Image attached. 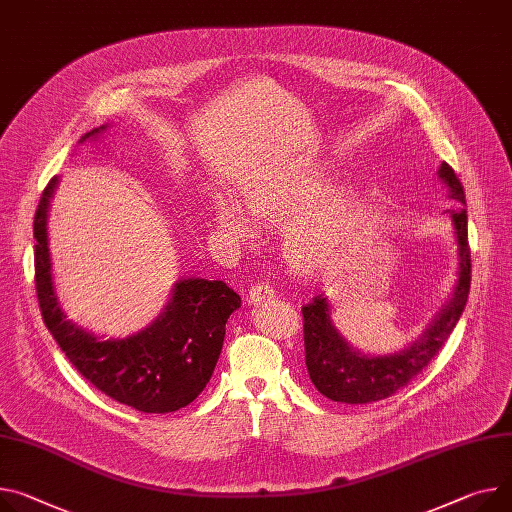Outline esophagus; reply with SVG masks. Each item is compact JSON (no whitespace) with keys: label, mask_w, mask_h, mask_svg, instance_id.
I'll list each match as a JSON object with an SVG mask.
<instances>
[{"label":"esophagus","mask_w":512,"mask_h":512,"mask_svg":"<svg viewBox=\"0 0 512 512\" xmlns=\"http://www.w3.org/2000/svg\"><path fill=\"white\" fill-rule=\"evenodd\" d=\"M274 295H277V291H274V287H272L270 283H266V281H260V283H256V285H252V287L248 289V303L258 305V303H262L264 299H270V297H274Z\"/></svg>","instance_id":"esophagus-1"}]
</instances>
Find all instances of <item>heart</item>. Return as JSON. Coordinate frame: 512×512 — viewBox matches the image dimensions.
<instances>
[{
    "label": "heart",
    "instance_id": "1",
    "mask_svg": "<svg viewBox=\"0 0 512 512\" xmlns=\"http://www.w3.org/2000/svg\"><path fill=\"white\" fill-rule=\"evenodd\" d=\"M328 186L320 168H299L262 174L244 188L246 209L264 223L285 224V254L301 270L324 266L344 242L355 221L357 194L342 188L311 203ZM215 223L235 240H250L256 223L244 209L231 201L217 199L213 205Z\"/></svg>",
    "mask_w": 512,
    "mask_h": 512
}]
</instances>
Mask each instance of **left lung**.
Returning <instances> with one entry per match:
<instances>
[{"label":"left lung","mask_w":512,"mask_h":512,"mask_svg":"<svg viewBox=\"0 0 512 512\" xmlns=\"http://www.w3.org/2000/svg\"><path fill=\"white\" fill-rule=\"evenodd\" d=\"M439 176L449 186L453 199L459 203L449 209L459 244V281L455 295L428 328V332L408 350L389 357H365L352 350L336 332L330 320L328 301L318 295L301 307L305 365L311 383L322 396L342 404H369L404 389L416 375L435 361L457 326L467 303L471 285V252L467 242V209L463 186L449 164H443Z\"/></svg>","instance_id":"obj_1"}]
</instances>
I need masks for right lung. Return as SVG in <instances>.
<instances>
[{
	"label": "right lung",
	"mask_w": 512,
	"mask_h": 512,
	"mask_svg": "<svg viewBox=\"0 0 512 512\" xmlns=\"http://www.w3.org/2000/svg\"><path fill=\"white\" fill-rule=\"evenodd\" d=\"M90 131L84 139L96 135ZM57 178L34 213V285L43 320L69 363L108 398L147 414L188 406L207 387L225 338V324L242 299L223 281L184 279L151 328L125 340H98L67 322L51 279L47 215Z\"/></svg>",
	"instance_id": "1"
}]
</instances>
